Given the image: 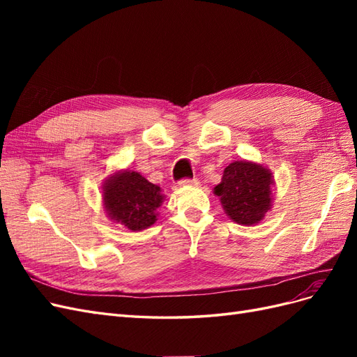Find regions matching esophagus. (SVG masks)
I'll return each mask as SVG.
<instances>
[{"label":"esophagus","instance_id":"obj_1","mask_svg":"<svg viewBox=\"0 0 357 357\" xmlns=\"http://www.w3.org/2000/svg\"><path fill=\"white\" fill-rule=\"evenodd\" d=\"M180 185H181V186H198V185H199V180H198L197 177H193V178H183V180L180 181Z\"/></svg>","mask_w":357,"mask_h":357}]
</instances>
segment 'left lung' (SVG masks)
Here are the masks:
<instances>
[{
  "instance_id": "8db88e82",
  "label": "left lung",
  "mask_w": 357,
  "mask_h": 357,
  "mask_svg": "<svg viewBox=\"0 0 357 357\" xmlns=\"http://www.w3.org/2000/svg\"><path fill=\"white\" fill-rule=\"evenodd\" d=\"M273 172L261 164L235 160L225 168L222 181L214 188L229 219L252 226L264 220L273 207Z\"/></svg>"
}]
</instances>
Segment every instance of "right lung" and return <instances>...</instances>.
<instances>
[{
    "instance_id": "right-lung-1",
    "label": "right lung",
    "mask_w": 357,
    "mask_h": 357,
    "mask_svg": "<svg viewBox=\"0 0 357 357\" xmlns=\"http://www.w3.org/2000/svg\"><path fill=\"white\" fill-rule=\"evenodd\" d=\"M137 171H117L104 181L102 201L107 215L131 231H143L158 219L165 195Z\"/></svg>"
}]
</instances>
